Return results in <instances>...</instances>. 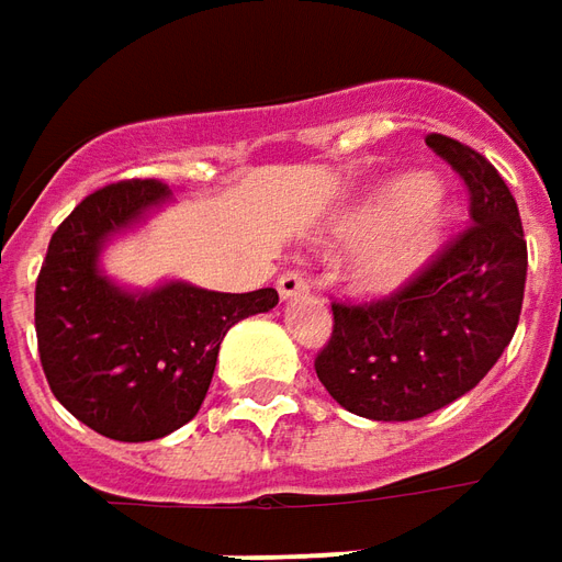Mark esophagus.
<instances>
[{"label":"esophagus","instance_id":"esophagus-1","mask_svg":"<svg viewBox=\"0 0 562 562\" xmlns=\"http://www.w3.org/2000/svg\"><path fill=\"white\" fill-rule=\"evenodd\" d=\"M278 293H281V300H296V296L308 293V281L300 272L281 274L278 278Z\"/></svg>","mask_w":562,"mask_h":562}]
</instances>
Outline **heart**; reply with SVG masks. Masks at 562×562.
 <instances>
[{"mask_svg": "<svg viewBox=\"0 0 562 562\" xmlns=\"http://www.w3.org/2000/svg\"><path fill=\"white\" fill-rule=\"evenodd\" d=\"M451 228V206L420 172H405L383 182L364 201L346 213L330 232L327 244L352 250L371 244L356 262V288L371 296H386L405 288L420 272Z\"/></svg>", "mask_w": 562, "mask_h": 562, "instance_id": "heart-1", "label": "heart"}]
</instances>
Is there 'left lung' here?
Instances as JSON below:
<instances>
[{
  "label": "left lung",
  "mask_w": 562,
  "mask_h": 562,
  "mask_svg": "<svg viewBox=\"0 0 562 562\" xmlns=\"http://www.w3.org/2000/svg\"><path fill=\"white\" fill-rule=\"evenodd\" d=\"M470 191L473 225L393 296L334 303V334L315 374L346 412L368 420H417L470 393L492 371L526 290V237L510 188L483 154L427 135Z\"/></svg>",
  "instance_id": "8db88e82"
}]
</instances>
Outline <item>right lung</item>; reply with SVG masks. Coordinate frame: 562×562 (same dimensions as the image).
I'll return each instance as SVG.
<instances>
[{
	"mask_svg": "<svg viewBox=\"0 0 562 562\" xmlns=\"http://www.w3.org/2000/svg\"><path fill=\"white\" fill-rule=\"evenodd\" d=\"M172 198L157 179L89 194L48 240L36 281V340L55 398L116 442H150L201 412L222 337L278 306V290L220 293L188 281L132 290L101 269L114 237Z\"/></svg>",
	"mask_w": 562,
	"mask_h": 562,
	"instance_id": "obj_1",
	"label": "right lung"
}]
</instances>
